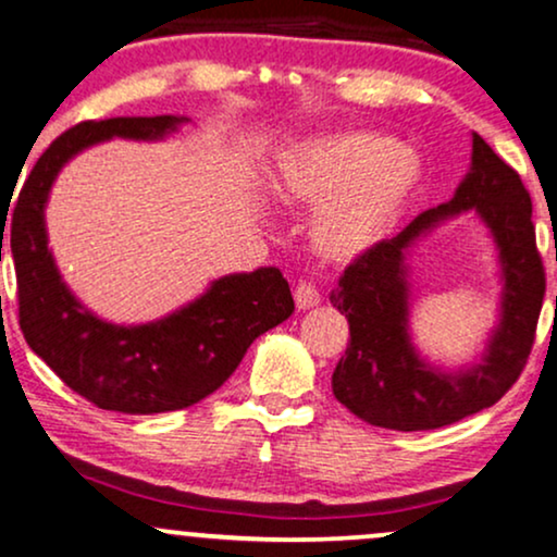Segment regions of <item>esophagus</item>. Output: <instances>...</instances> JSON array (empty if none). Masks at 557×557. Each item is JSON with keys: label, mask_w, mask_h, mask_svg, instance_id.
<instances>
[{"label": "esophagus", "mask_w": 557, "mask_h": 557, "mask_svg": "<svg viewBox=\"0 0 557 557\" xmlns=\"http://www.w3.org/2000/svg\"><path fill=\"white\" fill-rule=\"evenodd\" d=\"M293 296H296V306H298L300 311L314 309V306L322 304V296H319V290L311 283H298L296 285V293H293Z\"/></svg>", "instance_id": "34e87169"}]
</instances>
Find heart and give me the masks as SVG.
<instances>
[{
	"instance_id": "1",
	"label": "heart",
	"mask_w": 557,
	"mask_h": 557,
	"mask_svg": "<svg viewBox=\"0 0 557 557\" xmlns=\"http://www.w3.org/2000/svg\"><path fill=\"white\" fill-rule=\"evenodd\" d=\"M424 168L398 140L335 131L296 140L274 157L267 188L280 203L317 209L309 243L332 264H350L385 243L417 201Z\"/></svg>"
}]
</instances>
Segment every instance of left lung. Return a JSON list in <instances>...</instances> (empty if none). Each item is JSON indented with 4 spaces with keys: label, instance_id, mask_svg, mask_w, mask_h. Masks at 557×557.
I'll return each mask as SVG.
<instances>
[{
    "label": "left lung",
    "instance_id": "obj_1",
    "mask_svg": "<svg viewBox=\"0 0 557 557\" xmlns=\"http://www.w3.org/2000/svg\"><path fill=\"white\" fill-rule=\"evenodd\" d=\"M474 211L488 227L502 267V306L482 357L466 368H434L410 341L412 286L407 257L434 226ZM545 298L532 198L519 172L471 133V168L447 203L426 209L395 238L354 261L330 293L348 319L350 343L332 372V393L350 413L398 432L437 430L490 408L519 380Z\"/></svg>",
    "mask_w": 557,
    "mask_h": 557
}]
</instances>
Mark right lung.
<instances>
[{
	"label": "right lung",
	"mask_w": 557,
	"mask_h": 557,
	"mask_svg": "<svg viewBox=\"0 0 557 557\" xmlns=\"http://www.w3.org/2000/svg\"><path fill=\"white\" fill-rule=\"evenodd\" d=\"M185 123L188 117L157 114L88 120L70 127L38 157L10 222L25 341L70 389L104 411L140 417L194 406L222 387L248 345L296 309L277 267L225 274L190 304L146 324L96 317L62 280L44 220L60 170L101 140H162ZM2 222L8 220L2 216Z\"/></svg>",
	"instance_id": "add662e5"
}]
</instances>
